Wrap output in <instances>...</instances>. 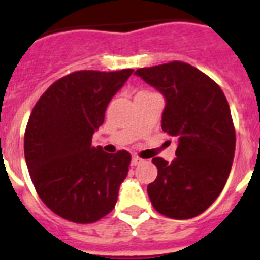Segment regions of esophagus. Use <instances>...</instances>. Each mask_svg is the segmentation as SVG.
<instances>
[{
    "label": "esophagus",
    "mask_w": 260,
    "mask_h": 260,
    "mask_svg": "<svg viewBox=\"0 0 260 260\" xmlns=\"http://www.w3.org/2000/svg\"><path fill=\"white\" fill-rule=\"evenodd\" d=\"M143 162H144V160H143L142 158H139V156H134V158H132V162H131V165H132V166H139V165H142Z\"/></svg>",
    "instance_id": "1"
}]
</instances>
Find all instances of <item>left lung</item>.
Masks as SVG:
<instances>
[{"instance_id": "1", "label": "left lung", "mask_w": 260, "mask_h": 260, "mask_svg": "<svg viewBox=\"0 0 260 260\" xmlns=\"http://www.w3.org/2000/svg\"><path fill=\"white\" fill-rule=\"evenodd\" d=\"M135 74L165 95L162 129L178 139L173 162L152 159L158 177L147 187L151 204L166 217H196L220 196L234 162L236 134L228 101L213 79L185 62Z\"/></svg>"}]
</instances>
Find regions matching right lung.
<instances>
[{"mask_svg":"<svg viewBox=\"0 0 260 260\" xmlns=\"http://www.w3.org/2000/svg\"><path fill=\"white\" fill-rule=\"evenodd\" d=\"M132 73L74 71L52 83L32 109L24 135L26 166L39 197L64 220L91 224L116 205L131 154L104 152L91 138Z\"/></svg>","mask_w":260,"mask_h":260,"instance_id":"obj_1","label":"right lung"}]
</instances>
